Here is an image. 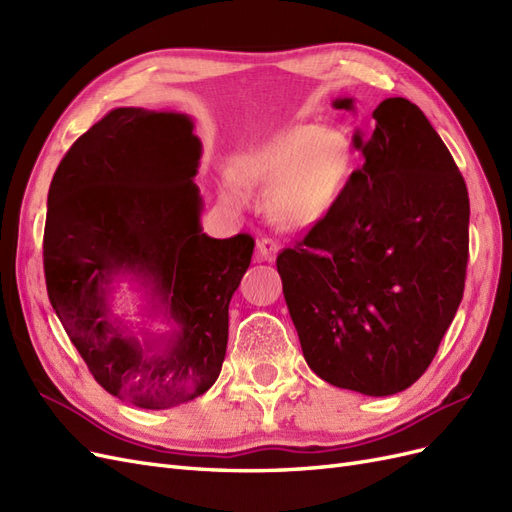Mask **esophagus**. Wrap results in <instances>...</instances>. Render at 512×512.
<instances>
[{
	"mask_svg": "<svg viewBox=\"0 0 512 512\" xmlns=\"http://www.w3.org/2000/svg\"><path fill=\"white\" fill-rule=\"evenodd\" d=\"M277 252H280V245H277L275 241L271 239H260L256 243V260H267V262H273L277 258Z\"/></svg>",
	"mask_w": 512,
	"mask_h": 512,
	"instance_id": "obj_1",
	"label": "esophagus"
}]
</instances>
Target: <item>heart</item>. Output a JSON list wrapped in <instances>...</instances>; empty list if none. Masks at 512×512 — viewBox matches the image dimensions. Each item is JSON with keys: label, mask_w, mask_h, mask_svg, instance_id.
Instances as JSON below:
<instances>
[{"label": "heart", "mask_w": 512, "mask_h": 512, "mask_svg": "<svg viewBox=\"0 0 512 512\" xmlns=\"http://www.w3.org/2000/svg\"><path fill=\"white\" fill-rule=\"evenodd\" d=\"M352 170L354 151L346 134L320 123H297L243 156L237 177L271 200L277 220L299 226L335 205ZM222 196L230 205L247 200L237 179H224Z\"/></svg>", "instance_id": "heart-1"}]
</instances>
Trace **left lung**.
Masks as SVG:
<instances>
[{
	"label": "left lung",
	"mask_w": 512,
	"mask_h": 512,
	"mask_svg": "<svg viewBox=\"0 0 512 512\" xmlns=\"http://www.w3.org/2000/svg\"><path fill=\"white\" fill-rule=\"evenodd\" d=\"M335 108L354 111V98ZM365 164L307 237L277 256L309 369L339 389L386 397L433 361L466 286V181L421 108L386 98Z\"/></svg>",
	"instance_id": "left-lung-1"
}]
</instances>
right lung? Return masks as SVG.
Masks as SVG:
<instances>
[{
    "mask_svg": "<svg viewBox=\"0 0 512 512\" xmlns=\"http://www.w3.org/2000/svg\"><path fill=\"white\" fill-rule=\"evenodd\" d=\"M194 119L119 106L55 170L46 200L44 275L57 318L102 389L166 410L207 393L228 344V305L254 239L203 232ZM130 281L142 320L112 312Z\"/></svg>",
    "mask_w": 512,
    "mask_h": 512,
    "instance_id": "add662e5",
    "label": "right lung"
}]
</instances>
